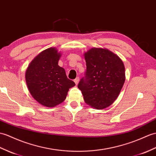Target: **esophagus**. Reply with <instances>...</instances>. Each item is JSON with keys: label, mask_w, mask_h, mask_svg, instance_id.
<instances>
[{"label": "esophagus", "mask_w": 156, "mask_h": 156, "mask_svg": "<svg viewBox=\"0 0 156 156\" xmlns=\"http://www.w3.org/2000/svg\"><path fill=\"white\" fill-rule=\"evenodd\" d=\"M79 81H80V78H79L78 77H77L76 78V79L74 80V82L76 83V85H78Z\"/></svg>", "instance_id": "esophagus-1"}]
</instances>
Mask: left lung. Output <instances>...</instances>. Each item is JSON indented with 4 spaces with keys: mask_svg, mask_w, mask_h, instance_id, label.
<instances>
[{
    "mask_svg": "<svg viewBox=\"0 0 156 156\" xmlns=\"http://www.w3.org/2000/svg\"><path fill=\"white\" fill-rule=\"evenodd\" d=\"M86 72L78 85L88 106L97 110L110 106L117 99L126 80L124 64L106 48H92L84 54Z\"/></svg>",
    "mask_w": 156,
    "mask_h": 156,
    "instance_id": "left-lung-1",
    "label": "left lung"
}]
</instances>
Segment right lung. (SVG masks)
<instances>
[{
	"instance_id": "obj_1",
	"label": "right lung",
	"mask_w": 156,
	"mask_h": 156,
	"mask_svg": "<svg viewBox=\"0 0 156 156\" xmlns=\"http://www.w3.org/2000/svg\"><path fill=\"white\" fill-rule=\"evenodd\" d=\"M61 54L56 48H47L31 61L26 70L28 91L43 106L52 108L63 102L69 88L75 86L58 66Z\"/></svg>"
}]
</instances>
